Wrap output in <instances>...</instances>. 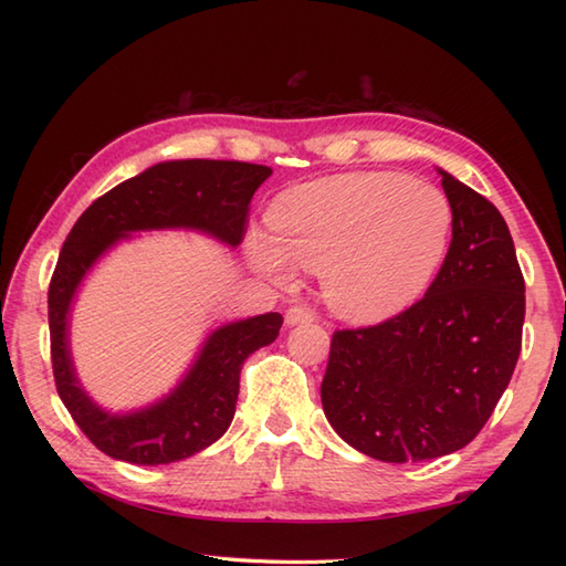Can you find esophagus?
<instances>
[{
    "label": "esophagus",
    "mask_w": 566,
    "mask_h": 566,
    "mask_svg": "<svg viewBox=\"0 0 566 566\" xmlns=\"http://www.w3.org/2000/svg\"><path fill=\"white\" fill-rule=\"evenodd\" d=\"M286 326H298V323H308V321H314L316 318V314L311 308H306V306H292V308H286Z\"/></svg>",
    "instance_id": "esophagus-1"
}]
</instances>
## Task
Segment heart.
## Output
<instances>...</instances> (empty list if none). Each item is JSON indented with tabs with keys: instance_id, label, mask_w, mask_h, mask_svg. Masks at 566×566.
Here are the masks:
<instances>
[{
	"instance_id": "heart-1",
	"label": "heart",
	"mask_w": 566,
	"mask_h": 566,
	"mask_svg": "<svg viewBox=\"0 0 566 566\" xmlns=\"http://www.w3.org/2000/svg\"><path fill=\"white\" fill-rule=\"evenodd\" d=\"M270 240L248 235L258 272L286 282L318 270L326 304L345 321L381 323L428 290L444 258L452 207L438 187L394 172H353L284 189L270 203Z\"/></svg>"
}]
</instances>
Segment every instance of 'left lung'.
I'll list each match as a JSON object with an SVG mask.
<instances>
[{"label": "left lung", "instance_id": "obj_1", "mask_svg": "<svg viewBox=\"0 0 566 566\" xmlns=\"http://www.w3.org/2000/svg\"><path fill=\"white\" fill-rule=\"evenodd\" d=\"M452 243L426 296L379 326L333 333L323 413L381 462H423L476 438L518 363L525 282L499 209L450 172Z\"/></svg>", "mask_w": 566, "mask_h": 566}]
</instances>
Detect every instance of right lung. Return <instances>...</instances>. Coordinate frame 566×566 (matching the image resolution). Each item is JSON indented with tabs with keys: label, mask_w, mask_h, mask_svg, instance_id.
Listing matches in <instances>:
<instances>
[{
	"label": "right lung",
	"mask_w": 566,
	"mask_h": 566,
	"mask_svg": "<svg viewBox=\"0 0 566 566\" xmlns=\"http://www.w3.org/2000/svg\"><path fill=\"white\" fill-rule=\"evenodd\" d=\"M272 175L238 160H170L106 191L84 211L65 240L48 290L51 357L60 399L80 430L114 460L170 464L207 450L231 426L240 367L274 343L280 314L226 323L207 335L177 387L136 411H106L82 387L70 353V316L80 284L106 252L140 231H199L235 248L245 233L248 203Z\"/></svg>",
	"instance_id": "right-lung-1"
}]
</instances>
